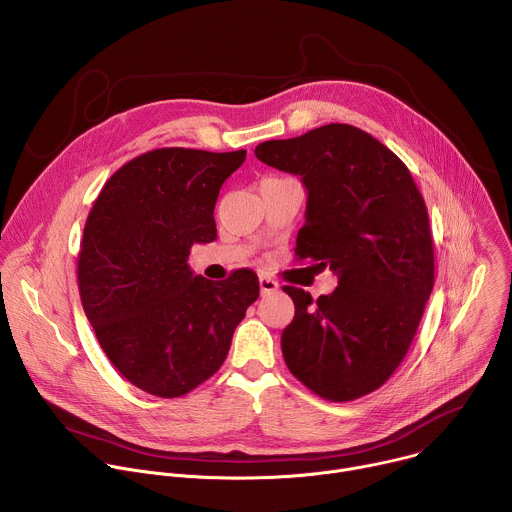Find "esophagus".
Masks as SVG:
<instances>
[{"label":"esophagus","mask_w":512,"mask_h":512,"mask_svg":"<svg viewBox=\"0 0 512 512\" xmlns=\"http://www.w3.org/2000/svg\"><path fill=\"white\" fill-rule=\"evenodd\" d=\"M259 287H261V294H271V291H275L279 285L275 279L267 277V275H261L259 277Z\"/></svg>","instance_id":"1"}]
</instances>
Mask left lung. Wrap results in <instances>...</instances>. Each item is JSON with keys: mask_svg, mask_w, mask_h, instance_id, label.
Masks as SVG:
<instances>
[{"mask_svg": "<svg viewBox=\"0 0 512 512\" xmlns=\"http://www.w3.org/2000/svg\"><path fill=\"white\" fill-rule=\"evenodd\" d=\"M255 156L302 176L308 206L296 255L338 275L316 302L283 287L296 306L281 334L287 369L334 403L369 395L405 358L433 289L423 196L387 145L346 123L263 141Z\"/></svg>", "mask_w": 512, "mask_h": 512, "instance_id": "1", "label": "left lung"}]
</instances>
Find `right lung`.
I'll list each match as a JSON object with an SVG mask.
<instances>
[{
    "mask_svg": "<svg viewBox=\"0 0 512 512\" xmlns=\"http://www.w3.org/2000/svg\"><path fill=\"white\" fill-rule=\"evenodd\" d=\"M247 152H145L97 196L81 241L83 310L113 367L137 389L174 399L225 362L233 332L259 298V279L194 275V243L216 239L214 204Z\"/></svg>",
    "mask_w": 512,
    "mask_h": 512,
    "instance_id": "right-lung-1",
    "label": "right lung"
}]
</instances>
